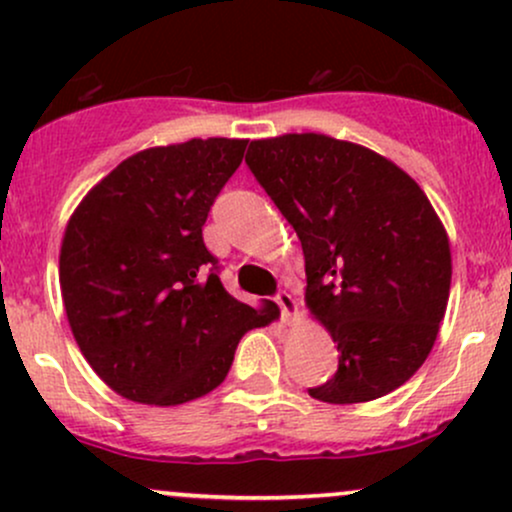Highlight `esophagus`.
Returning <instances> with one entry per match:
<instances>
[{
    "mask_svg": "<svg viewBox=\"0 0 512 512\" xmlns=\"http://www.w3.org/2000/svg\"><path fill=\"white\" fill-rule=\"evenodd\" d=\"M274 301H276V305H279V308H281V317H284V320H289V317L298 310L296 298H293L289 291H279V293H276Z\"/></svg>",
    "mask_w": 512,
    "mask_h": 512,
    "instance_id": "obj_1",
    "label": "esophagus"
}]
</instances>
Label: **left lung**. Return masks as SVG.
<instances>
[{
	"mask_svg": "<svg viewBox=\"0 0 512 512\" xmlns=\"http://www.w3.org/2000/svg\"><path fill=\"white\" fill-rule=\"evenodd\" d=\"M245 163L301 240L305 305L337 342V373L310 397L358 404L407 383L431 354L452 276L424 190L385 156L315 132L250 142Z\"/></svg>",
	"mask_w": 512,
	"mask_h": 512,
	"instance_id": "1",
	"label": "left lung"
}]
</instances>
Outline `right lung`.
I'll return each mask as SVG.
<instances>
[{
  "mask_svg": "<svg viewBox=\"0 0 512 512\" xmlns=\"http://www.w3.org/2000/svg\"><path fill=\"white\" fill-rule=\"evenodd\" d=\"M248 139H190L125 158L81 199L60 250L69 327L132 402L175 407L219 387L252 327L279 317L223 289L202 226Z\"/></svg>",
  "mask_w": 512,
  "mask_h": 512,
  "instance_id": "right-lung-1",
  "label": "right lung"
}]
</instances>
